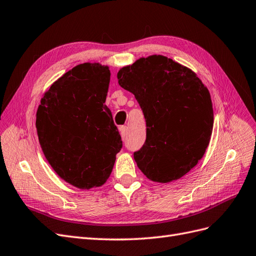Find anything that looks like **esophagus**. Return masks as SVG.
<instances>
[{
	"label": "esophagus",
	"mask_w": 256,
	"mask_h": 256,
	"mask_svg": "<svg viewBox=\"0 0 256 256\" xmlns=\"http://www.w3.org/2000/svg\"><path fill=\"white\" fill-rule=\"evenodd\" d=\"M120 136H122V140H125L127 134H128V127H127V126H122V127H120Z\"/></svg>",
	"instance_id": "1"
}]
</instances>
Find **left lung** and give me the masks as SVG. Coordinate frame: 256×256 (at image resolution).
<instances>
[{
	"instance_id": "8db88e82",
	"label": "left lung",
	"mask_w": 256,
	"mask_h": 256,
	"mask_svg": "<svg viewBox=\"0 0 256 256\" xmlns=\"http://www.w3.org/2000/svg\"><path fill=\"white\" fill-rule=\"evenodd\" d=\"M146 122V141L134 157L148 180L170 182L194 168L207 150L214 111L196 74L164 56L141 58L118 72Z\"/></svg>"
}]
</instances>
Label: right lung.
Masks as SVG:
<instances>
[{"mask_svg": "<svg viewBox=\"0 0 256 256\" xmlns=\"http://www.w3.org/2000/svg\"><path fill=\"white\" fill-rule=\"evenodd\" d=\"M110 76L109 67L99 63L76 65L44 92L36 113L46 159L62 180L79 189L102 186L122 146L104 104Z\"/></svg>", "mask_w": 256, "mask_h": 256, "instance_id": "obj_1", "label": "right lung"}]
</instances>
